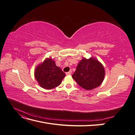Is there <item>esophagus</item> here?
Masks as SVG:
<instances>
[{
    "mask_svg": "<svg viewBox=\"0 0 135 135\" xmlns=\"http://www.w3.org/2000/svg\"><path fill=\"white\" fill-rule=\"evenodd\" d=\"M71 70H70L69 71V72H67L66 73V74L67 75H71Z\"/></svg>",
    "mask_w": 135,
    "mask_h": 135,
    "instance_id": "34e87169",
    "label": "esophagus"
}]
</instances>
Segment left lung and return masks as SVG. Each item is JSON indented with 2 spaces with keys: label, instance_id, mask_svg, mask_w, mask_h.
Here are the masks:
<instances>
[{
  "label": "left lung",
  "instance_id": "left-lung-1",
  "mask_svg": "<svg viewBox=\"0 0 135 135\" xmlns=\"http://www.w3.org/2000/svg\"><path fill=\"white\" fill-rule=\"evenodd\" d=\"M105 75L104 66L96 58L83 57L78 65L72 78L80 87L86 90H92L100 86Z\"/></svg>",
  "mask_w": 135,
  "mask_h": 135
}]
</instances>
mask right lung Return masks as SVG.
Listing matches in <instances>:
<instances>
[{
  "label": "right lung",
  "mask_w": 135,
  "mask_h": 135,
  "mask_svg": "<svg viewBox=\"0 0 135 135\" xmlns=\"http://www.w3.org/2000/svg\"><path fill=\"white\" fill-rule=\"evenodd\" d=\"M34 76L40 87L51 89L61 83L65 76V73L56 66L55 60L50 57L36 66Z\"/></svg>",
  "instance_id": "obj_1"
}]
</instances>
